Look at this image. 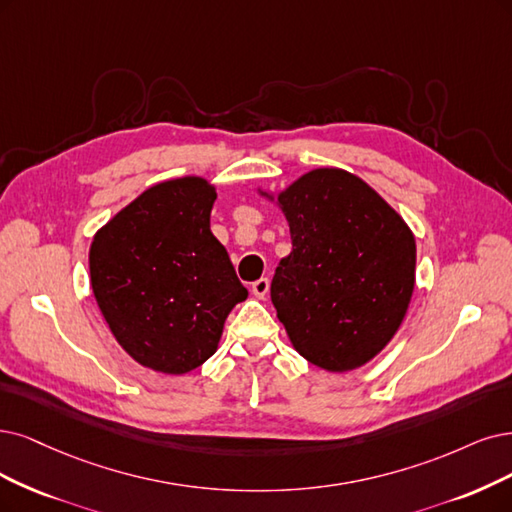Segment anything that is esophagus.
<instances>
[{"mask_svg":"<svg viewBox=\"0 0 512 512\" xmlns=\"http://www.w3.org/2000/svg\"><path fill=\"white\" fill-rule=\"evenodd\" d=\"M251 289H253V295H255V297L263 299V297L268 295V291H270V280H268V278H259V280L253 282Z\"/></svg>","mask_w":512,"mask_h":512,"instance_id":"34e87169","label":"esophagus"}]
</instances>
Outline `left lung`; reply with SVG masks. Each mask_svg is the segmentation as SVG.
Returning a JSON list of instances; mask_svg holds the SVG:
<instances>
[{
	"mask_svg": "<svg viewBox=\"0 0 512 512\" xmlns=\"http://www.w3.org/2000/svg\"><path fill=\"white\" fill-rule=\"evenodd\" d=\"M293 251L270 297L295 350L316 367L365 365L401 327L415 285V238L373 189L318 168L278 196Z\"/></svg>",
	"mask_w": 512,
	"mask_h": 512,
	"instance_id": "left-lung-1",
	"label": "left lung"
}]
</instances>
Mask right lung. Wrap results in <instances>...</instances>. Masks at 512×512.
Instances as JSON below:
<instances>
[{
	"mask_svg": "<svg viewBox=\"0 0 512 512\" xmlns=\"http://www.w3.org/2000/svg\"><path fill=\"white\" fill-rule=\"evenodd\" d=\"M215 198L198 177L158 183L92 240V293L113 337L143 367L173 375L200 367L249 295L211 232Z\"/></svg>",
	"mask_w": 512,
	"mask_h": 512,
	"instance_id": "right-lung-1",
	"label": "right lung"
}]
</instances>
